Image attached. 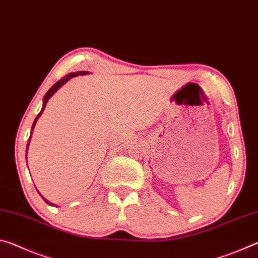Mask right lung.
<instances>
[{
	"instance_id": "add662e5",
	"label": "right lung",
	"mask_w": 258,
	"mask_h": 258,
	"mask_svg": "<svg viewBox=\"0 0 258 258\" xmlns=\"http://www.w3.org/2000/svg\"><path fill=\"white\" fill-rule=\"evenodd\" d=\"M87 74V72H78V73H71V74H68L67 76H64L63 78H61L60 81H58L55 83V84L51 87V89L47 91L46 92V94L44 95V98H43V107H42V110L40 111V113H38L37 115V117L36 118H35V120H34V123H33V126H32V133H33V130H34V127H35V124H36V121H37V119L40 118L41 117V115L43 113V111H44V109H45V106H46V103H47V101H49V99L52 97V95H53L56 91H58L61 86H62L63 84H66V83L71 80L72 77H75V76H78V75H86ZM30 137H32V134H30ZM30 137H29V140H28V143H27V148H26V149L28 150V146H29V141H30ZM26 150V151H27ZM38 194H40V192H38ZM41 195V194H40ZM41 197L43 198V200H44V202L47 204V205H50V206H55V205H53L52 203H50L49 200H46L44 197H43V196L41 195Z\"/></svg>"
}]
</instances>
